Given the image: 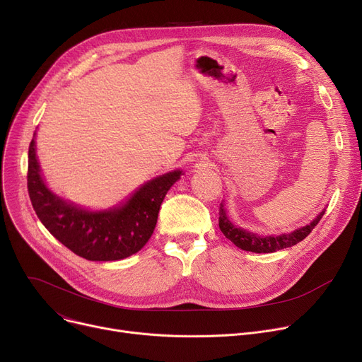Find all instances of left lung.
I'll use <instances>...</instances> for the list:
<instances>
[{
  "instance_id": "8db88e82",
  "label": "left lung",
  "mask_w": 362,
  "mask_h": 362,
  "mask_svg": "<svg viewBox=\"0 0 362 362\" xmlns=\"http://www.w3.org/2000/svg\"><path fill=\"white\" fill-rule=\"evenodd\" d=\"M325 209L305 226L297 228L291 232H284L278 235H259L250 232L238 225L230 222L226 211L225 201L220 202L218 209V228L223 232L225 237L241 250L251 251V253H275L278 250L296 245L297 243L303 241L312 229L318 225L321 217L324 216Z\"/></svg>"
}]
</instances>
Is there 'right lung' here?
Here are the masks:
<instances>
[{
  "mask_svg": "<svg viewBox=\"0 0 362 362\" xmlns=\"http://www.w3.org/2000/svg\"><path fill=\"white\" fill-rule=\"evenodd\" d=\"M35 137L37 132L28 153V191L47 230L75 255L93 262L121 260L142 250L153 233L167 192L183 170L176 168L145 182L117 206L90 210L59 197L47 186Z\"/></svg>",
  "mask_w": 362,
  "mask_h": 362,
  "instance_id": "obj_1",
  "label": "right lung"
}]
</instances>
